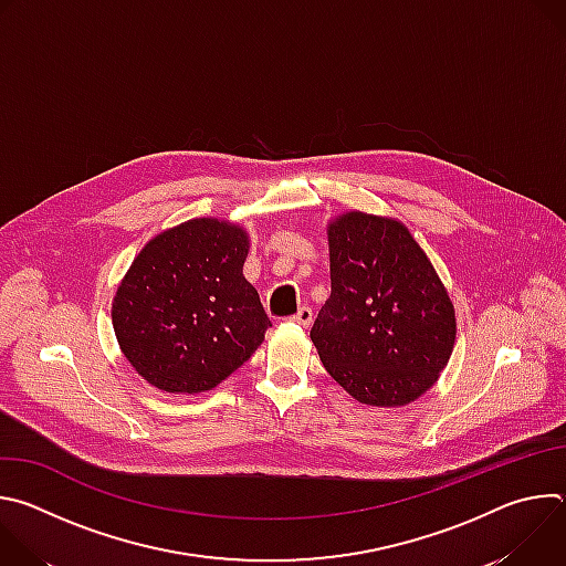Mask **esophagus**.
<instances>
[{"mask_svg": "<svg viewBox=\"0 0 566 566\" xmlns=\"http://www.w3.org/2000/svg\"><path fill=\"white\" fill-rule=\"evenodd\" d=\"M291 322H295V325H300V327H308L311 322H313V311L308 308V306H300V311L291 317Z\"/></svg>", "mask_w": 566, "mask_h": 566, "instance_id": "esophagus-1", "label": "esophagus"}]
</instances>
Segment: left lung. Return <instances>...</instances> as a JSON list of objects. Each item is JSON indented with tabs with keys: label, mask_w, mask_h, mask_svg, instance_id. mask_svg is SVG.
Listing matches in <instances>:
<instances>
[{
	"label": "left lung",
	"mask_w": 566,
	"mask_h": 566,
	"mask_svg": "<svg viewBox=\"0 0 566 566\" xmlns=\"http://www.w3.org/2000/svg\"><path fill=\"white\" fill-rule=\"evenodd\" d=\"M327 234L332 295L311 329L319 360L365 406H408L450 360V295L396 219L354 210L329 221Z\"/></svg>",
	"instance_id": "8db88e82"
}]
</instances>
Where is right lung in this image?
Listing matches in <instances>:
<instances>
[{
    "mask_svg": "<svg viewBox=\"0 0 566 566\" xmlns=\"http://www.w3.org/2000/svg\"><path fill=\"white\" fill-rule=\"evenodd\" d=\"M249 232L201 217L149 239L123 277L112 325L120 352L170 394L217 387L262 345L271 319L244 277Z\"/></svg>",
    "mask_w": 566,
    "mask_h": 566,
    "instance_id": "add662e5",
    "label": "right lung"
}]
</instances>
